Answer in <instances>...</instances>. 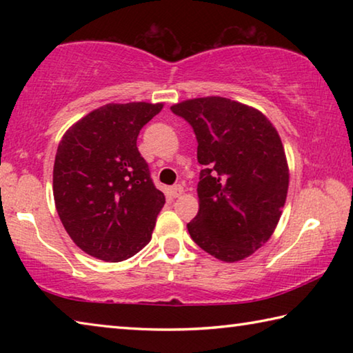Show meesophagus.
<instances>
[{"instance_id": "34e87169", "label": "esophagus", "mask_w": 353, "mask_h": 353, "mask_svg": "<svg viewBox=\"0 0 353 353\" xmlns=\"http://www.w3.org/2000/svg\"><path fill=\"white\" fill-rule=\"evenodd\" d=\"M182 193H183L182 185H174V187L170 188V194L172 198H179V196H182Z\"/></svg>"}]
</instances>
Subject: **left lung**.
<instances>
[{"mask_svg":"<svg viewBox=\"0 0 353 353\" xmlns=\"http://www.w3.org/2000/svg\"><path fill=\"white\" fill-rule=\"evenodd\" d=\"M198 140L199 212L187 224L201 249L227 263L270 240L290 183L285 149L260 110L221 97L171 105Z\"/></svg>","mask_w":353,"mask_h":353,"instance_id":"1","label":"left lung"}]
</instances>
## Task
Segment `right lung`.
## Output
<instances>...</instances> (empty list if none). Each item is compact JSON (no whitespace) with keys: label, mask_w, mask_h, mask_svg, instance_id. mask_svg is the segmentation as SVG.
Returning <instances> with one entry per match:
<instances>
[{"label":"right lung","mask_w":353,"mask_h":353,"mask_svg":"<svg viewBox=\"0 0 353 353\" xmlns=\"http://www.w3.org/2000/svg\"><path fill=\"white\" fill-rule=\"evenodd\" d=\"M162 103L105 104L74 123L59 143L52 191L62 224L83 252L123 261L151 241L165 196L137 148Z\"/></svg>","instance_id":"right-lung-1"}]
</instances>
